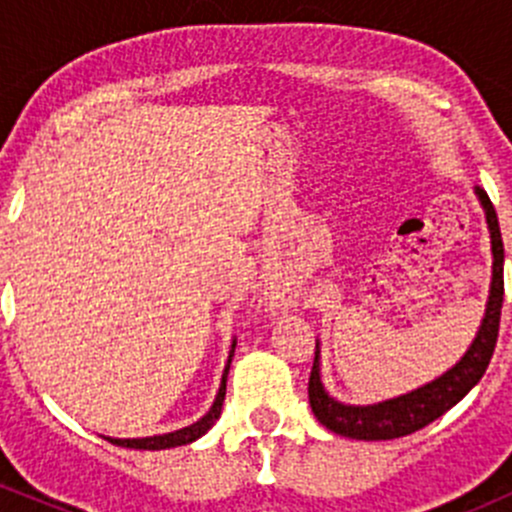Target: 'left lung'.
<instances>
[{"mask_svg": "<svg viewBox=\"0 0 512 512\" xmlns=\"http://www.w3.org/2000/svg\"><path fill=\"white\" fill-rule=\"evenodd\" d=\"M480 208L485 213V223L490 232V252H493V275H490L488 302H485V314L480 319V327L473 337L471 347L456 361L448 371L436 376L428 384L418 386L409 394L394 396V399L376 401V404H344L334 399L322 381V356L314 352L312 376H309V406L322 426L339 436L356 438V441H391V438L409 436L418 428L428 426L438 416L446 414L448 409L458 404L473 386L478 384L480 376L485 374L493 356L495 342H498L500 327V307H503V237H500L498 215H495L493 203L483 188H473Z\"/></svg>", "mask_w": 512, "mask_h": 512, "instance_id": "left-lung-1", "label": "left lung"}]
</instances>
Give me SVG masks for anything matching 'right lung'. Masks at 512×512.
<instances>
[{
  "label": "right lung",
  "mask_w": 512,
  "mask_h": 512,
  "mask_svg": "<svg viewBox=\"0 0 512 512\" xmlns=\"http://www.w3.org/2000/svg\"><path fill=\"white\" fill-rule=\"evenodd\" d=\"M235 347H237V339H232L230 344V354H227V364L223 369V379H220V389L218 396H215L213 406L203 418H198L195 423L190 426L178 428V431H170V433H160V436H146V438H111V436H103L106 441L116 443V446L123 448H138V451H163V448H175V446H188V443L198 441L200 436L210 431L218 421L220 414H223V401H225V389H227V371H230L232 364V356H235Z\"/></svg>",
  "instance_id": "obj_1"
}]
</instances>
